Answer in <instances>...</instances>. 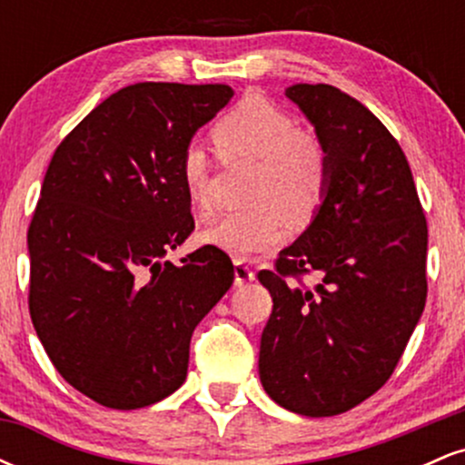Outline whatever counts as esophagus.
<instances>
[{
  "mask_svg": "<svg viewBox=\"0 0 465 465\" xmlns=\"http://www.w3.org/2000/svg\"><path fill=\"white\" fill-rule=\"evenodd\" d=\"M255 280L253 269L244 262V260H233V284L236 286H244L249 282Z\"/></svg>",
  "mask_w": 465,
  "mask_h": 465,
  "instance_id": "obj_1",
  "label": "esophagus"
}]
</instances>
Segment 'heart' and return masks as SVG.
<instances>
[{
    "instance_id": "1",
    "label": "heart",
    "mask_w": 465,
    "mask_h": 465,
    "mask_svg": "<svg viewBox=\"0 0 465 465\" xmlns=\"http://www.w3.org/2000/svg\"><path fill=\"white\" fill-rule=\"evenodd\" d=\"M214 143L225 159L247 157L260 165L249 190L255 205L223 214L205 229V242L236 258H251L284 242L286 214L295 223L314 214L328 185V154L284 111L262 98H247L218 122ZM212 173L214 163L205 146L188 143L179 177L190 205L201 214L212 210Z\"/></svg>"
}]
</instances>
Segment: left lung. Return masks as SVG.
Here are the masks:
<instances>
[{
  "label": "left lung",
  "instance_id": "1",
  "mask_svg": "<svg viewBox=\"0 0 465 465\" xmlns=\"http://www.w3.org/2000/svg\"><path fill=\"white\" fill-rule=\"evenodd\" d=\"M286 98L328 154V185L275 271L258 273L273 297L260 382L280 407L330 418L396 370L426 303L429 229L402 148L365 104L332 84H291ZM302 272L318 275L312 289L290 280Z\"/></svg>",
  "mask_w": 465,
  "mask_h": 465
}]
</instances>
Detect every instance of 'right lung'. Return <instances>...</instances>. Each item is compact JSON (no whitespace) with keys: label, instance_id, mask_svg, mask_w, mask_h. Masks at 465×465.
Masks as SVG:
<instances>
[{"label":"right lung","instance_id":"1","mask_svg":"<svg viewBox=\"0 0 465 465\" xmlns=\"http://www.w3.org/2000/svg\"><path fill=\"white\" fill-rule=\"evenodd\" d=\"M232 95L229 84H129L47 165L28 229L30 317L56 371L103 407L177 391L192 332L232 286V260L210 244L165 260L194 229L181 154Z\"/></svg>","mask_w":465,"mask_h":465}]
</instances>
